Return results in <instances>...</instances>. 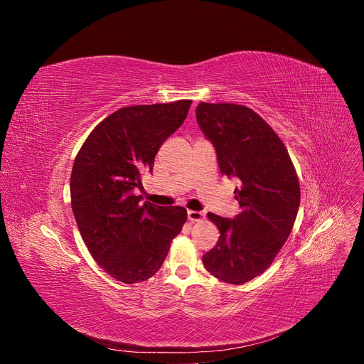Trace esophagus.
<instances>
[{
	"instance_id": "1",
	"label": "esophagus",
	"mask_w": 364,
	"mask_h": 364,
	"mask_svg": "<svg viewBox=\"0 0 364 364\" xmlns=\"http://www.w3.org/2000/svg\"><path fill=\"white\" fill-rule=\"evenodd\" d=\"M205 214L200 213V211H188V220L190 222H200V220H203Z\"/></svg>"
}]
</instances>
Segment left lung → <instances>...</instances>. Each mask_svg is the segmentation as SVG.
I'll list each match as a JSON object with an SVG mask.
<instances>
[{"label":"left lung","mask_w":364,"mask_h":364,"mask_svg":"<svg viewBox=\"0 0 364 364\" xmlns=\"http://www.w3.org/2000/svg\"><path fill=\"white\" fill-rule=\"evenodd\" d=\"M196 115L220 170L240 183L234 193L241 209L234 220L208 214L220 238L202 261L217 279L241 285L266 272L287 241L299 209V181L277 132L250 107L202 102Z\"/></svg>","instance_id":"left-lung-1"}]
</instances>
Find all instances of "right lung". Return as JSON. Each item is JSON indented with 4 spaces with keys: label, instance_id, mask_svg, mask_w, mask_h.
Here are the masks:
<instances>
[{
    "label": "right lung",
    "instance_id": "1",
    "mask_svg": "<svg viewBox=\"0 0 364 364\" xmlns=\"http://www.w3.org/2000/svg\"><path fill=\"white\" fill-rule=\"evenodd\" d=\"M190 106L191 100H178L121 107L94 127L74 159L77 226L98 266L119 282L151 278L186 222L185 208L141 203L134 190Z\"/></svg>",
    "mask_w": 364,
    "mask_h": 364
}]
</instances>
